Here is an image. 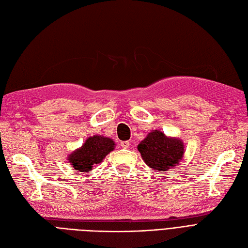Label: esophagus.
I'll return each mask as SVG.
<instances>
[{
  "label": "esophagus",
  "mask_w": 248,
  "mask_h": 248,
  "mask_svg": "<svg viewBox=\"0 0 248 248\" xmlns=\"http://www.w3.org/2000/svg\"><path fill=\"white\" fill-rule=\"evenodd\" d=\"M120 145H121V146L123 147V148H128L130 144H129L128 140H122L121 144H120Z\"/></svg>",
  "instance_id": "34e87169"
}]
</instances>
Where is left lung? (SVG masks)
<instances>
[{
	"mask_svg": "<svg viewBox=\"0 0 248 248\" xmlns=\"http://www.w3.org/2000/svg\"><path fill=\"white\" fill-rule=\"evenodd\" d=\"M144 162L150 168L157 171H167L176 166L184 155V144L178 139L166 137L164 132L151 131L138 146Z\"/></svg>",
	"mask_w": 248,
	"mask_h": 248,
	"instance_id": "1",
	"label": "left lung"
}]
</instances>
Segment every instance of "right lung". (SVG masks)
<instances>
[{"mask_svg":"<svg viewBox=\"0 0 248 248\" xmlns=\"http://www.w3.org/2000/svg\"><path fill=\"white\" fill-rule=\"evenodd\" d=\"M115 148L111 139L93 136L85 140L80 149L69 156V163L79 172H89L93 166L101 163L103 158Z\"/></svg>","mask_w":248,"mask_h":248,"instance_id":"obj_1","label":"right lung"}]
</instances>
